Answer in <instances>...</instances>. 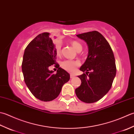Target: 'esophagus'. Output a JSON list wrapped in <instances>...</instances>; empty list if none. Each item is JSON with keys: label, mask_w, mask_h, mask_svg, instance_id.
<instances>
[{"label": "esophagus", "mask_w": 134, "mask_h": 134, "mask_svg": "<svg viewBox=\"0 0 134 134\" xmlns=\"http://www.w3.org/2000/svg\"><path fill=\"white\" fill-rule=\"evenodd\" d=\"M70 77L71 79H72V78L75 77V75H73V74H70Z\"/></svg>", "instance_id": "34e87169"}]
</instances>
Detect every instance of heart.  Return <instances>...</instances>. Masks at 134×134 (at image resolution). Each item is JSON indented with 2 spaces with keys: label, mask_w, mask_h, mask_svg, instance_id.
Wrapping results in <instances>:
<instances>
[{
  "label": "heart",
  "mask_w": 134,
  "mask_h": 134,
  "mask_svg": "<svg viewBox=\"0 0 134 134\" xmlns=\"http://www.w3.org/2000/svg\"><path fill=\"white\" fill-rule=\"evenodd\" d=\"M70 44L72 46V47L75 48V50L77 52L82 50V45L77 41H72L70 42ZM56 50L57 54H59L61 52V44L59 43H58L56 46ZM80 62L79 61L68 59L62 62L61 66L63 69L68 71V72H73L76 69V68L80 66Z\"/></svg>",
  "instance_id": "b5f03b06"
}]
</instances>
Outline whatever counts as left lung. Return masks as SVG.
<instances>
[{
  "label": "left lung",
  "instance_id": "8db88e82",
  "mask_svg": "<svg viewBox=\"0 0 134 134\" xmlns=\"http://www.w3.org/2000/svg\"><path fill=\"white\" fill-rule=\"evenodd\" d=\"M76 36L87 43L88 52L80 68L83 72L78 76L81 85L75 92L81 101L94 103L104 97L111 88L116 74L115 59L108 41L99 32H89Z\"/></svg>",
  "mask_w": 134,
  "mask_h": 134
}]
</instances>
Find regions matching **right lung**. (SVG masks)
<instances>
[{"mask_svg": "<svg viewBox=\"0 0 134 134\" xmlns=\"http://www.w3.org/2000/svg\"><path fill=\"white\" fill-rule=\"evenodd\" d=\"M57 50L48 33H43L27 46L22 63L24 81L34 96L42 101H51L58 96L70 79L66 70L58 68L56 73L49 67L57 64Z\"/></svg>", "mask_w": 134, "mask_h": 134, "instance_id": "right-lung-1", "label": "right lung"}]
</instances>
